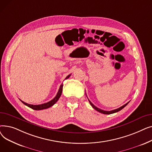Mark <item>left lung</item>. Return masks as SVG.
Instances as JSON below:
<instances>
[{"mask_svg": "<svg viewBox=\"0 0 152 152\" xmlns=\"http://www.w3.org/2000/svg\"><path fill=\"white\" fill-rule=\"evenodd\" d=\"M88 100H89V99H88ZM89 103H90L91 105L93 107V108H94L95 110H97V111H99V112H100V113H103V114H105V115H110V114H112V113L118 112V111H120V110H121L123 108H124L127 104H128L129 102H127V103H126L125 105H123L122 107H119V108H117V109H115V110H111V111H105V110H101V109L97 108V107H95L89 100Z\"/></svg>", "mask_w": 152, "mask_h": 152, "instance_id": "obj_1", "label": "left lung"}]
</instances>
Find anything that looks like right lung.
Returning <instances> with one entry per match:
<instances>
[{
    "label": "right lung",
    "instance_id": "obj_1",
    "mask_svg": "<svg viewBox=\"0 0 152 152\" xmlns=\"http://www.w3.org/2000/svg\"><path fill=\"white\" fill-rule=\"evenodd\" d=\"M70 76H71V75H69L68 76H67L66 77L65 79H67L68 78H69V77H70ZM63 86V84H61L60 85V88H59V90H58V92H57V95H56V96L55 97L54 99H53L52 100H50V101L49 102L43 103V104H41V105H31V104H28V103H26V102H24L23 101H22V100H21V102H22L23 103H24V104H25V105L28 106V107H29V108H32V109L35 110H41L47 109V108H49V107L53 106V105L55 104V103L58 100L59 98H60V96H61V93H62Z\"/></svg>",
    "mask_w": 152,
    "mask_h": 152
}]
</instances>
